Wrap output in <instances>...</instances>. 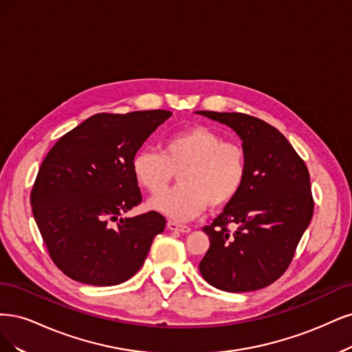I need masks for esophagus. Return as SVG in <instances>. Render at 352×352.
<instances>
[{"instance_id":"obj_1","label":"esophagus","mask_w":352,"mask_h":352,"mask_svg":"<svg viewBox=\"0 0 352 352\" xmlns=\"http://www.w3.org/2000/svg\"><path fill=\"white\" fill-rule=\"evenodd\" d=\"M166 226H168V230H171V231H179V232H190L191 231L190 226L174 222V221H168Z\"/></svg>"}]
</instances>
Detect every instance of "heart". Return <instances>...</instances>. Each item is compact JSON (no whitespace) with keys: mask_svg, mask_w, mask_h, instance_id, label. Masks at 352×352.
<instances>
[{"mask_svg":"<svg viewBox=\"0 0 352 352\" xmlns=\"http://www.w3.org/2000/svg\"><path fill=\"white\" fill-rule=\"evenodd\" d=\"M179 170L180 184L162 192ZM133 174L151 195L152 208L174 219L197 217L209 205L213 209L231 203L243 188L247 156L241 144L205 126L169 134L162 152L146 149L133 160Z\"/></svg>","mask_w":352,"mask_h":352,"instance_id":"obj_1","label":"heart"}]
</instances>
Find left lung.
I'll return each mask as SVG.
<instances>
[{
    "mask_svg": "<svg viewBox=\"0 0 352 352\" xmlns=\"http://www.w3.org/2000/svg\"><path fill=\"white\" fill-rule=\"evenodd\" d=\"M235 130L247 174L238 196L203 231L210 247L199 270L214 288L247 292L279 279L313 217L310 174L279 130L241 112L197 111ZM236 230L231 232L229 225Z\"/></svg>",
    "mask_w": 352,
    "mask_h": 352,
    "instance_id": "left-lung-1",
    "label": "left lung"
}]
</instances>
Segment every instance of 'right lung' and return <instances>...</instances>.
<instances>
[{
    "label": "right lung",
    "instance_id": "right-lung-1",
    "mask_svg": "<svg viewBox=\"0 0 352 352\" xmlns=\"http://www.w3.org/2000/svg\"><path fill=\"white\" fill-rule=\"evenodd\" d=\"M171 112L95 114L58 139L30 192L32 212L52 262L82 283L111 287L144 263L166 219L155 210L121 218L142 203L133 160Z\"/></svg>",
    "mask_w": 352,
    "mask_h": 352
}]
</instances>
